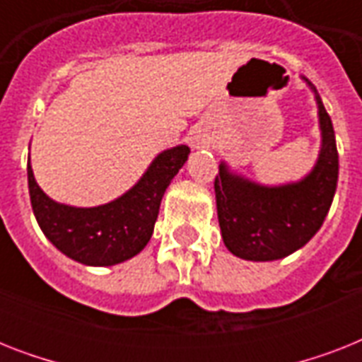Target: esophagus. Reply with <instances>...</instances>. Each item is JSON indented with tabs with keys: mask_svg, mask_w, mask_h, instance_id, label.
Segmentation results:
<instances>
[{
	"mask_svg": "<svg viewBox=\"0 0 362 362\" xmlns=\"http://www.w3.org/2000/svg\"><path fill=\"white\" fill-rule=\"evenodd\" d=\"M204 136H201V135H195L192 139V148H203L204 146Z\"/></svg>",
	"mask_w": 362,
	"mask_h": 362,
	"instance_id": "34e87169",
	"label": "esophagus"
}]
</instances>
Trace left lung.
Masks as SVG:
<instances>
[{
	"mask_svg": "<svg viewBox=\"0 0 362 362\" xmlns=\"http://www.w3.org/2000/svg\"><path fill=\"white\" fill-rule=\"evenodd\" d=\"M320 120L321 146L315 165L297 182L267 186L238 175L221 161L216 176V209L227 250L246 261H276L297 252L320 231L338 182L332 122L308 78Z\"/></svg>",
	"mask_w": 362,
	"mask_h": 362,
	"instance_id": "left-lung-1",
	"label": "left lung"
}]
</instances>
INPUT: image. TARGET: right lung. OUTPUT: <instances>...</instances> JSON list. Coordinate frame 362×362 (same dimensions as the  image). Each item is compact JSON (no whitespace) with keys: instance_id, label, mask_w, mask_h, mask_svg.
I'll list each match as a JSON object with an SVG mask.
<instances>
[{"instance_id":"right-lung-1","label":"right lung","mask_w":362,"mask_h":362,"mask_svg":"<svg viewBox=\"0 0 362 362\" xmlns=\"http://www.w3.org/2000/svg\"><path fill=\"white\" fill-rule=\"evenodd\" d=\"M189 156L186 144L167 148L120 197L99 206H71L54 201L37 184L28 159L31 209L45 237L76 263L112 267L135 257L148 244L159 204L170 180Z\"/></svg>"}]
</instances>
